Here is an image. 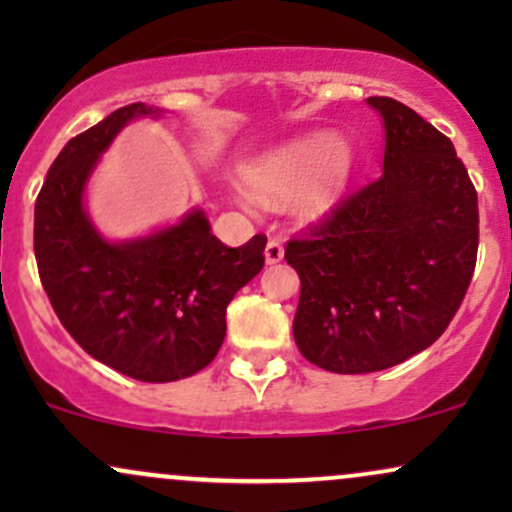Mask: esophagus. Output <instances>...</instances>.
I'll return each mask as SVG.
<instances>
[{
    "label": "esophagus",
    "instance_id": "obj_1",
    "mask_svg": "<svg viewBox=\"0 0 512 512\" xmlns=\"http://www.w3.org/2000/svg\"><path fill=\"white\" fill-rule=\"evenodd\" d=\"M264 260H267V264H276L284 260V245H281L279 240H269L267 248H264Z\"/></svg>",
    "mask_w": 512,
    "mask_h": 512
}]
</instances>
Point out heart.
<instances>
[{"instance_id": "heart-1", "label": "heart", "mask_w": 512, "mask_h": 512, "mask_svg": "<svg viewBox=\"0 0 512 512\" xmlns=\"http://www.w3.org/2000/svg\"><path fill=\"white\" fill-rule=\"evenodd\" d=\"M354 173V151L342 137L308 132L262 151L243 168V182L257 199L291 197L303 219L325 216L342 202Z\"/></svg>"}]
</instances>
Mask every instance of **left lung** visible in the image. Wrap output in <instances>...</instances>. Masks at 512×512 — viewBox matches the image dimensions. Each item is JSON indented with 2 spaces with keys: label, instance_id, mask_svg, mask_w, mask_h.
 I'll return each instance as SVG.
<instances>
[{
  "label": "left lung",
  "instance_id": "8db88e82",
  "mask_svg": "<svg viewBox=\"0 0 512 512\" xmlns=\"http://www.w3.org/2000/svg\"><path fill=\"white\" fill-rule=\"evenodd\" d=\"M378 180L286 245L301 276L293 339L332 373H375L431 346L460 308L479 248L477 190L455 146L395 98Z\"/></svg>",
  "mask_w": 512,
  "mask_h": 512
}]
</instances>
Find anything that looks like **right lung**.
Returning <instances> with one entry per match:
<instances>
[{
	"label": "right lung",
	"mask_w": 512,
	"mask_h": 512,
	"mask_svg": "<svg viewBox=\"0 0 512 512\" xmlns=\"http://www.w3.org/2000/svg\"><path fill=\"white\" fill-rule=\"evenodd\" d=\"M163 110L132 103L69 139L35 199V260L52 308L96 361L142 383L207 368L226 337V308L264 267L267 238L226 248L207 214L142 238L108 240L86 211V185L120 129Z\"/></svg>",
	"instance_id": "right-lung-1"
}]
</instances>
